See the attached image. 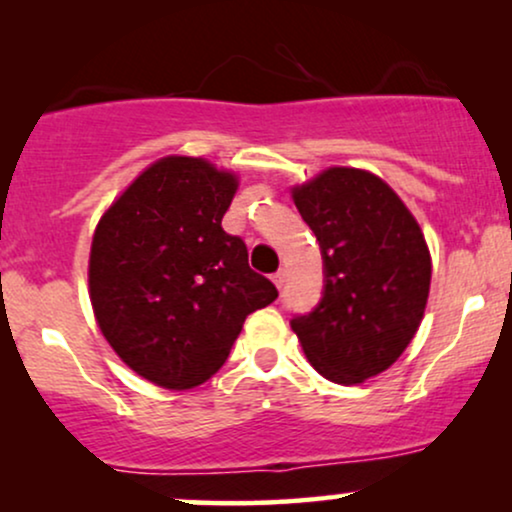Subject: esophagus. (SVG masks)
Listing matches in <instances>:
<instances>
[{
	"label": "esophagus",
	"mask_w": 512,
	"mask_h": 512,
	"mask_svg": "<svg viewBox=\"0 0 512 512\" xmlns=\"http://www.w3.org/2000/svg\"><path fill=\"white\" fill-rule=\"evenodd\" d=\"M272 281L276 284V289H281V286H284V281H286V272H284V269H279V272H276V274L272 276Z\"/></svg>",
	"instance_id": "esophagus-1"
}]
</instances>
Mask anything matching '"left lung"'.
<instances>
[{
	"mask_svg": "<svg viewBox=\"0 0 512 512\" xmlns=\"http://www.w3.org/2000/svg\"><path fill=\"white\" fill-rule=\"evenodd\" d=\"M322 255V298L291 327L313 368L339 385L383 373L424 317L431 255L419 223L378 175L330 168L293 190Z\"/></svg>",
	"mask_w": 512,
	"mask_h": 512,
	"instance_id": "8db88e82",
	"label": "left lung"
}]
</instances>
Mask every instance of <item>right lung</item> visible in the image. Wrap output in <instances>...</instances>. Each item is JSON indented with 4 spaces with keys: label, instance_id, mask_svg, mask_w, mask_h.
Segmentation results:
<instances>
[{
    "label": "right lung",
    "instance_id": "obj_1",
    "mask_svg": "<svg viewBox=\"0 0 512 512\" xmlns=\"http://www.w3.org/2000/svg\"><path fill=\"white\" fill-rule=\"evenodd\" d=\"M236 190V175L204 158H161L93 236L88 289L98 327L134 373L168 390L209 380L245 317L279 296L250 269L243 238L221 228Z\"/></svg>",
    "mask_w": 512,
    "mask_h": 512
}]
</instances>
